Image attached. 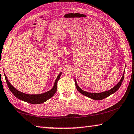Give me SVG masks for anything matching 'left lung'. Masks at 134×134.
I'll return each mask as SVG.
<instances>
[{
	"mask_svg": "<svg viewBox=\"0 0 134 134\" xmlns=\"http://www.w3.org/2000/svg\"><path fill=\"white\" fill-rule=\"evenodd\" d=\"M124 74H123L121 79L120 80V82L118 83L116 86H114V87L111 88V90H108L105 92H100V93H91V92H88L84 91L83 90H81V89L79 87V86L78 85L75 79V86H76V88L77 89V90L79 91L81 94H82V95L87 96L88 98H90L92 99H93V100H100L107 98V97H108L109 96L111 95V94L116 92L119 90V88L120 87V86H121V85L122 84L123 80H124Z\"/></svg>",
	"mask_w": 134,
	"mask_h": 134,
	"instance_id": "left-lung-1",
	"label": "left lung"
}]
</instances>
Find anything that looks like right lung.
Listing matches in <instances>:
<instances>
[{
    "mask_svg": "<svg viewBox=\"0 0 134 134\" xmlns=\"http://www.w3.org/2000/svg\"><path fill=\"white\" fill-rule=\"evenodd\" d=\"M62 72H60L58 76H57L56 81H55L53 87L51 90L46 92L45 93L39 94V95H29V94L24 93L18 91L14 87H13V86L10 83L6 75L5 74L4 77L5 78H6L7 85L9 90L16 98L21 100L28 102V103L31 104H41L44 103V102H46L50 98H51L54 95L55 93L56 92L57 88V81H59Z\"/></svg>",
    "mask_w": 134,
    "mask_h": 134,
    "instance_id": "1",
    "label": "right lung"
}]
</instances>
